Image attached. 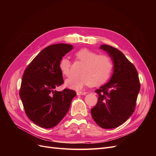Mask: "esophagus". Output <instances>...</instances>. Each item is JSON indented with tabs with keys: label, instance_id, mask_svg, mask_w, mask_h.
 I'll list each match as a JSON object with an SVG mask.
<instances>
[{
	"label": "esophagus",
	"instance_id": "34e87169",
	"mask_svg": "<svg viewBox=\"0 0 156 156\" xmlns=\"http://www.w3.org/2000/svg\"><path fill=\"white\" fill-rule=\"evenodd\" d=\"M86 94H87V92H81V91H79V92H77V95H78V96L85 95Z\"/></svg>",
	"mask_w": 156,
	"mask_h": 156
}]
</instances>
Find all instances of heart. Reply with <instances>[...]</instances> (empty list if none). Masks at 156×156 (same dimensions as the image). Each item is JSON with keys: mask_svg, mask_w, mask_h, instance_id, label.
<instances>
[{"mask_svg": "<svg viewBox=\"0 0 156 156\" xmlns=\"http://www.w3.org/2000/svg\"><path fill=\"white\" fill-rule=\"evenodd\" d=\"M75 57L83 62L77 75H72L66 80L67 87L80 90L84 86L90 84L92 86H99L105 83L109 78L113 64L109 56L98 55L96 52L87 48L78 50L75 54ZM58 67L65 76L70 74L71 62L67 58H61Z\"/></svg>", "mask_w": 156, "mask_h": 156, "instance_id": "1", "label": "heart"}]
</instances>
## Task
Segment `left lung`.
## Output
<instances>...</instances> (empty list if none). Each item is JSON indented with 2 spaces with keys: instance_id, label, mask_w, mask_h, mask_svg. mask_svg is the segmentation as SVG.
I'll return each mask as SVG.
<instances>
[{
  "instance_id": "1",
  "label": "left lung",
  "mask_w": 156,
  "mask_h": 156,
  "mask_svg": "<svg viewBox=\"0 0 156 156\" xmlns=\"http://www.w3.org/2000/svg\"><path fill=\"white\" fill-rule=\"evenodd\" d=\"M113 63V73L109 81L95 90L98 94L96 105L91 109L96 123L103 129L119 127L133 114L140 91L137 71L120 51L103 44Z\"/></svg>"
}]
</instances>
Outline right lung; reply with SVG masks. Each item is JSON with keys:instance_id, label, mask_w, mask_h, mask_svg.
<instances>
[{"instance_id": "1", "label": "right lung", "mask_w": 156, "mask_h": 156, "mask_svg": "<svg viewBox=\"0 0 156 156\" xmlns=\"http://www.w3.org/2000/svg\"><path fill=\"white\" fill-rule=\"evenodd\" d=\"M73 48L67 44L47 47L25 70L20 96L28 118L40 127L51 128L57 125L76 96L72 90H55L64 83L58 67L60 60Z\"/></svg>"}]
</instances>
